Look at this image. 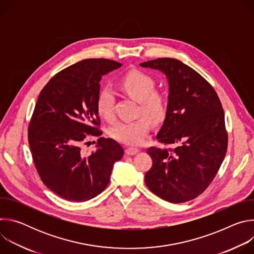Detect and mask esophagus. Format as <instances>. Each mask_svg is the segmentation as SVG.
I'll list each match as a JSON object with an SVG mask.
<instances>
[{"mask_svg": "<svg viewBox=\"0 0 254 254\" xmlns=\"http://www.w3.org/2000/svg\"><path fill=\"white\" fill-rule=\"evenodd\" d=\"M138 152H139V151H138L137 149H135V148H127V149L126 150V154L128 155V156L136 155Z\"/></svg>", "mask_w": 254, "mask_h": 254, "instance_id": "1", "label": "esophagus"}]
</instances>
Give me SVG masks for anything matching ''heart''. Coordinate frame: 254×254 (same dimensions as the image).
<instances>
[{"label":"heart","instance_id":"1","mask_svg":"<svg viewBox=\"0 0 254 254\" xmlns=\"http://www.w3.org/2000/svg\"><path fill=\"white\" fill-rule=\"evenodd\" d=\"M122 88L134 100L140 102V113L153 123L162 122L167 115V98L164 93L155 90V80L140 71H130L122 79ZM115 92L110 87H103L96 97L98 115L110 121L114 117ZM151 130L147 118L130 122H119L110 128V135L126 144L137 146L144 141Z\"/></svg>","mask_w":254,"mask_h":254}]
</instances>
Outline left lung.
<instances>
[{
	"label": "left lung",
	"instance_id": "left-lung-1",
	"mask_svg": "<svg viewBox=\"0 0 254 254\" xmlns=\"http://www.w3.org/2000/svg\"><path fill=\"white\" fill-rule=\"evenodd\" d=\"M139 66L159 70L168 85V107L157 139L174 149H148L153 166L144 175L147 187L171 203L202 194L218 172L227 151L224 112L214 88L193 68L174 58Z\"/></svg>",
	"mask_w": 254,
	"mask_h": 254
}]
</instances>
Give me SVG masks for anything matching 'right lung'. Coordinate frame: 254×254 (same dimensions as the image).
Masks as SVG:
<instances>
[{
    "label": "right lung",
    "mask_w": 254,
    "mask_h": 254,
    "mask_svg": "<svg viewBox=\"0 0 254 254\" xmlns=\"http://www.w3.org/2000/svg\"><path fill=\"white\" fill-rule=\"evenodd\" d=\"M122 66L108 59H86L53 76L41 90L28 128L36 169L44 185L71 202H85L110 183L124 149L113 138L99 137L96 150L84 156L87 134L100 135L96 97L103 75Z\"/></svg>",
    "instance_id": "1"
}]
</instances>
